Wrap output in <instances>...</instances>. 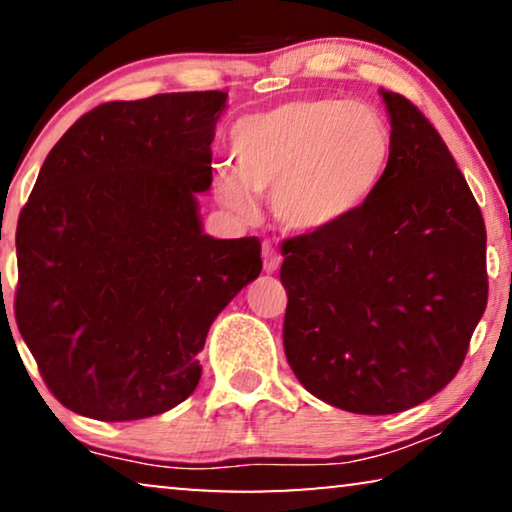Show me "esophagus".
Here are the masks:
<instances>
[{
    "label": "esophagus",
    "mask_w": 512,
    "mask_h": 512,
    "mask_svg": "<svg viewBox=\"0 0 512 512\" xmlns=\"http://www.w3.org/2000/svg\"><path fill=\"white\" fill-rule=\"evenodd\" d=\"M262 257H264V271L266 273H273L280 266V262H283V257H280L271 246H264Z\"/></svg>",
    "instance_id": "obj_1"
}]
</instances>
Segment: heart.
I'll return each instance as SVG.
<instances>
[{"instance_id": "heart-1", "label": "heart", "mask_w": 512, "mask_h": 512, "mask_svg": "<svg viewBox=\"0 0 512 512\" xmlns=\"http://www.w3.org/2000/svg\"><path fill=\"white\" fill-rule=\"evenodd\" d=\"M232 153L234 164L215 171V192L229 211L250 215L253 192H271L280 225L315 234L371 199L390 167L392 129L369 104L304 97L236 122Z\"/></svg>"}]
</instances>
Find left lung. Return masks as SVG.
Masks as SVG:
<instances>
[{"instance_id":"1","label":"left lung","mask_w":512,"mask_h":512,"mask_svg":"<svg viewBox=\"0 0 512 512\" xmlns=\"http://www.w3.org/2000/svg\"><path fill=\"white\" fill-rule=\"evenodd\" d=\"M392 157L359 211L280 246L285 357L315 397L401 413L462 369L487 306V232L455 157L417 106L383 92Z\"/></svg>"}]
</instances>
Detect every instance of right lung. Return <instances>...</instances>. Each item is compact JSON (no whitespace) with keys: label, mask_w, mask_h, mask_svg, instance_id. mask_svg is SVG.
<instances>
[{"label":"right lung","mask_w":512,"mask_h":512,"mask_svg":"<svg viewBox=\"0 0 512 512\" xmlns=\"http://www.w3.org/2000/svg\"><path fill=\"white\" fill-rule=\"evenodd\" d=\"M227 92L106 102L50 150L16 229V325L50 394L127 422L178 406L222 308L262 271L257 236L201 232Z\"/></svg>","instance_id":"right-lung-1"}]
</instances>
